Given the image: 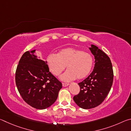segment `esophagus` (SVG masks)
I'll return each instance as SVG.
<instances>
[{
    "label": "esophagus",
    "mask_w": 131,
    "mask_h": 131,
    "mask_svg": "<svg viewBox=\"0 0 131 131\" xmlns=\"http://www.w3.org/2000/svg\"><path fill=\"white\" fill-rule=\"evenodd\" d=\"M68 85H69V84H68V83H62L63 87H67V86H68Z\"/></svg>",
    "instance_id": "esophagus-1"
}]
</instances>
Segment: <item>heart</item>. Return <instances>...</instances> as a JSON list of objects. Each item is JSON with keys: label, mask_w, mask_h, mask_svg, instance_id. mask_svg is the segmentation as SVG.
<instances>
[{"label": "heart", "mask_w": 131, "mask_h": 131, "mask_svg": "<svg viewBox=\"0 0 131 131\" xmlns=\"http://www.w3.org/2000/svg\"><path fill=\"white\" fill-rule=\"evenodd\" d=\"M49 69L58 76L65 69L68 70L61 76L63 81L85 78L91 72L94 65L93 57L90 53L77 48L68 47L62 49L57 54H50L47 58Z\"/></svg>", "instance_id": "b5f03b06"}]
</instances>
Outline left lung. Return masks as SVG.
I'll return each mask as SVG.
<instances>
[{
  "instance_id": "obj_1",
  "label": "left lung",
  "mask_w": 131,
  "mask_h": 131,
  "mask_svg": "<svg viewBox=\"0 0 131 131\" xmlns=\"http://www.w3.org/2000/svg\"><path fill=\"white\" fill-rule=\"evenodd\" d=\"M89 48L95 57L94 68L87 78L78 84L80 91L73 97L75 103L84 109L101 105L113 81V70L109 57L96 46L91 44Z\"/></svg>"
}]
</instances>
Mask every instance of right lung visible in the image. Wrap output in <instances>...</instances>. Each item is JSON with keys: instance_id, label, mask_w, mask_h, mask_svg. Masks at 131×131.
I'll use <instances>...</instances> for the list:
<instances>
[{"instance_id": "obj_1", "label": "right lung", "mask_w": 131, "mask_h": 131, "mask_svg": "<svg viewBox=\"0 0 131 131\" xmlns=\"http://www.w3.org/2000/svg\"><path fill=\"white\" fill-rule=\"evenodd\" d=\"M35 51H26L21 57L15 72V83L24 101L42 110L56 101L62 85L49 71L47 61L37 57Z\"/></svg>"}]
</instances>
